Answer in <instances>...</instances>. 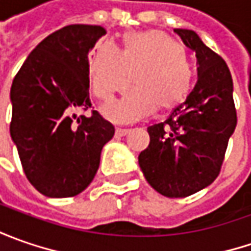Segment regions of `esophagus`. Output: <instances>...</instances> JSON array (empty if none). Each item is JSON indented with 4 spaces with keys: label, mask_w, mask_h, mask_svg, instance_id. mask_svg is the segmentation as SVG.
I'll list each match as a JSON object with an SVG mask.
<instances>
[{
    "label": "esophagus",
    "mask_w": 251,
    "mask_h": 251,
    "mask_svg": "<svg viewBox=\"0 0 251 251\" xmlns=\"http://www.w3.org/2000/svg\"><path fill=\"white\" fill-rule=\"evenodd\" d=\"M131 130L128 128H117L116 130V135H119V137H124V135H127Z\"/></svg>",
    "instance_id": "1"
}]
</instances>
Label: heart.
<instances>
[{
    "label": "heart",
    "instance_id": "heart-1",
    "mask_svg": "<svg viewBox=\"0 0 251 251\" xmlns=\"http://www.w3.org/2000/svg\"><path fill=\"white\" fill-rule=\"evenodd\" d=\"M123 51L111 44H99L89 58V76L95 95L109 99L123 91L137 74L135 89L101 107L107 120L128 124L159 107L170 110L188 98L194 86V71L186 60V50L160 30L130 32L121 39Z\"/></svg>",
    "mask_w": 251,
    "mask_h": 251
}]
</instances>
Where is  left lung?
<instances>
[{
  "mask_svg": "<svg viewBox=\"0 0 251 251\" xmlns=\"http://www.w3.org/2000/svg\"><path fill=\"white\" fill-rule=\"evenodd\" d=\"M196 53L198 81L168 120L148 127L150 145L138 156L152 187L170 198L188 197L218 177L236 128L233 81L221 55L188 29H175Z\"/></svg>",
  "mask_w": 251,
  "mask_h": 251,
  "instance_id": "1",
  "label": "left lung"
}]
</instances>
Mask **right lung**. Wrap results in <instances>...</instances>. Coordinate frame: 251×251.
Returning <instances> with one entry per match:
<instances>
[{"label":"right lung","mask_w":251,"mask_h":251,"mask_svg":"<svg viewBox=\"0 0 251 251\" xmlns=\"http://www.w3.org/2000/svg\"><path fill=\"white\" fill-rule=\"evenodd\" d=\"M106 30L68 25L36 46L11 86V138L25 175L46 197H74L95 177L114 127L91 107L88 54ZM77 121H75V119Z\"/></svg>","instance_id":"add662e5"}]
</instances>
